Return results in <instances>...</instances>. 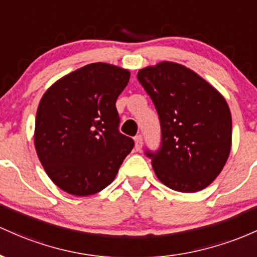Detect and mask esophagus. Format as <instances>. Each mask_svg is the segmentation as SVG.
<instances>
[{
	"label": "esophagus",
	"instance_id": "34e87169",
	"mask_svg": "<svg viewBox=\"0 0 257 257\" xmlns=\"http://www.w3.org/2000/svg\"><path fill=\"white\" fill-rule=\"evenodd\" d=\"M142 144H143V138L142 136H138L135 137V148H136V151H141V148H142Z\"/></svg>",
	"mask_w": 257,
	"mask_h": 257
}]
</instances>
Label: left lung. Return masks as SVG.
Returning a JSON list of instances; mask_svg holds the SVG:
<instances>
[{
    "instance_id": "left-lung-1",
    "label": "left lung",
    "mask_w": 257,
    "mask_h": 257,
    "mask_svg": "<svg viewBox=\"0 0 257 257\" xmlns=\"http://www.w3.org/2000/svg\"><path fill=\"white\" fill-rule=\"evenodd\" d=\"M137 79L160 120L159 149L144 152L155 175L174 191H201L228 159L232 116L227 102L198 74L176 63L144 68Z\"/></svg>"
}]
</instances>
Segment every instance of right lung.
<instances>
[{
	"label": "right lung",
	"mask_w": 257,
	"mask_h": 257,
	"mask_svg": "<svg viewBox=\"0 0 257 257\" xmlns=\"http://www.w3.org/2000/svg\"><path fill=\"white\" fill-rule=\"evenodd\" d=\"M128 80L125 69L93 63L62 77L43 94L35 120V148L60 189L85 197L114 181L135 146L119 131L115 106Z\"/></svg>",
	"instance_id": "add662e5"
}]
</instances>
